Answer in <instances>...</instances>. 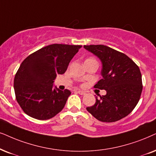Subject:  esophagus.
<instances>
[{
	"mask_svg": "<svg viewBox=\"0 0 156 156\" xmlns=\"http://www.w3.org/2000/svg\"><path fill=\"white\" fill-rule=\"evenodd\" d=\"M77 92H78L80 94H81V95H84V94H86L85 92H83V91H81V90H77Z\"/></svg>",
	"mask_w": 156,
	"mask_h": 156,
	"instance_id": "esophagus-1",
	"label": "esophagus"
}]
</instances>
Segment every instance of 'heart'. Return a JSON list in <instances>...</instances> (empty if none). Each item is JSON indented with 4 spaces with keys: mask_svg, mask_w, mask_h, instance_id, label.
Here are the masks:
<instances>
[{
    "mask_svg": "<svg viewBox=\"0 0 156 156\" xmlns=\"http://www.w3.org/2000/svg\"><path fill=\"white\" fill-rule=\"evenodd\" d=\"M92 60H95V59H94V58H92V57H90V58H87V59L85 60V62H88V61H92Z\"/></svg>",
    "mask_w": 156,
    "mask_h": 156,
    "instance_id": "b5f03b06",
    "label": "heart"
}]
</instances>
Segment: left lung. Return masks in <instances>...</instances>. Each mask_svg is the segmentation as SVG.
Listing matches in <instances>:
<instances>
[{
  "label": "left lung",
  "mask_w": 156,
  "mask_h": 156,
  "mask_svg": "<svg viewBox=\"0 0 156 156\" xmlns=\"http://www.w3.org/2000/svg\"><path fill=\"white\" fill-rule=\"evenodd\" d=\"M102 62V79L94 85L107 94L96 97V102L87 110L97 120L112 122L126 117L140 100L143 90L142 75L138 66L125 55L105 45L84 46Z\"/></svg>",
  "instance_id": "1"
}]
</instances>
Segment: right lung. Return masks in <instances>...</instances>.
Returning a JSON list of instances; mask_svg holds the SVG:
<instances>
[{"label": "right lung", "mask_w": 156, "mask_h": 156, "mask_svg": "<svg viewBox=\"0 0 156 156\" xmlns=\"http://www.w3.org/2000/svg\"><path fill=\"white\" fill-rule=\"evenodd\" d=\"M82 47L54 44L46 46L23 61L14 78V91L26 115L40 120L52 118L64 108L71 92L53 88L57 74L67 69L70 61Z\"/></svg>", "instance_id": "obj_1"}]
</instances>
